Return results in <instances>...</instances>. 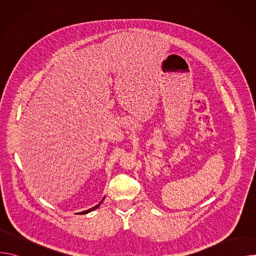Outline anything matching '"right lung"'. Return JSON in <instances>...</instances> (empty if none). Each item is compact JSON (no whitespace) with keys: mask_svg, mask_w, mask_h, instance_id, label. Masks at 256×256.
Segmentation results:
<instances>
[{"mask_svg":"<svg viewBox=\"0 0 256 256\" xmlns=\"http://www.w3.org/2000/svg\"><path fill=\"white\" fill-rule=\"evenodd\" d=\"M105 198H103V200H104ZM103 200L97 204V206H93V208H89V210H84V212H78L79 214H88V212H92V210H96V208H98L99 206H100V204H101V202H103Z\"/></svg>","mask_w":256,"mask_h":256,"instance_id":"obj_1","label":"right lung"}]
</instances>
